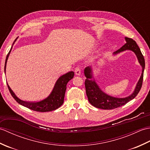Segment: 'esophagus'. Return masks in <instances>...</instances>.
Wrapping results in <instances>:
<instances>
[{
  "label": "esophagus",
  "mask_w": 150,
  "mask_h": 150,
  "mask_svg": "<svg viewBox=\"0 0 150 150\" xmlns=\"http://www.w3.org/2000/svg\"><path fill=\"white\" fill-rule=\"evenodd\" d=\"M81 73V69L79 67H77V68H76L75 69V73L77 75H80Z\"/></svg>",
  "instance_id": "34e87169"
}]
</instances>
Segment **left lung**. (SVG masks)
Segmentation results:
<instances>
[{"mask_svg": "<svg viewBox=\"0 0 150 150\" xmlns=\"http://www.w3.org/2000/svg\"><path fill=\"white\" fill-rule=\"evenodd\" d=\"M126 43L121 47L119 50L113 53V55H117L124 51L131 50L135 53L139 62L142 66V74L141 77L136 85L134 91L129 96L124 98H117L111 97L100 90L99 86L95 82V79H92L93 77V73H92V69L91 66H88L84 69V75L86 77L85 81V88L86 92L88 98V100L92 106L95 108H100L103 110H112L115 108L122 106L126 104L129 101L133 99L137 94L139 91L141 90L142 81H143V75H144V71L145 68V60L144 56L141 52L139 47L137 44L135 40L130 38L125 37Z\"/></svg>", "mask_w": 150, "mask_h": 150, "instance_id": "obj_1", "label": "left lung"}]
</instances>
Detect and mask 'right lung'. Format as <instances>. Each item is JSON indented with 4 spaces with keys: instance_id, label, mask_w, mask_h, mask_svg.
Here are the masks:
<instances>
[{
    "instance_id": "add662e5",
    "label": "right lung",
    "mask_w": 150,
    "mask_h": 150,
    "mask_svg": "<svg viewBox=\"0 0 150 150\" xmlns=\"http://www.w3.org/2000/svg\"><path fill=\"white\" fill-rule=\"evenodd\" d=\"M17 39L18 37L14 40L13 43V45ZM13 45L11 47L10 51H9L7 55V57H6L5 61L4 71H6V63H7L8 57L9 55V54H10ZM73 77H74V72L72 71H69L68 73H66V74L60 76L58 79V80L57 81L55 86H54L53 90L51 92L49 96L45 98H44L43 100H41L38 102H26L19 99V98L16 96L14 92L11 90V89L9 86L8 84H7V85L9 89V91L10 92L12 97L14 98V99L17 101L18 104H20L22 106H23L24 107L29 108V109L31 110L39 111V112H47V111L55 110L57 108H59L60 106H62L64 103V98L65 92L66 90V85L68 84V82L73 78Z\"/></svg>"
}]
</instances>
